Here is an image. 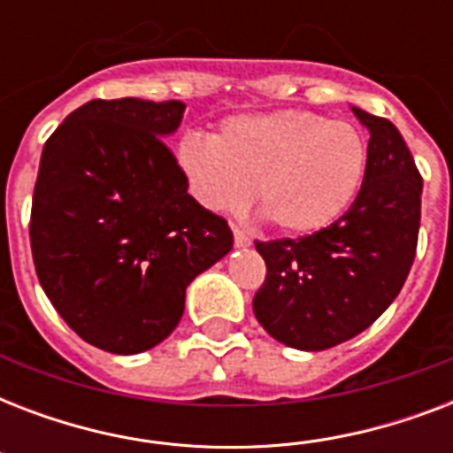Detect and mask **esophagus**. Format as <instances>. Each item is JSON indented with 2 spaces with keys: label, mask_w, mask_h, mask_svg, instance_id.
I'll return each instance as SVG.
<instances>
[{
  "label": "esophagus",
  "mask_w": 453,
  "mask_h": 453,
  "mask_svg": "<svg viewBox=\"0 0 453 453\" xmlns=\"http://www.w3.org/2000/svg\"><path fill=\"white\" fill-rule=\"evenodd\" d=\"M233 237H234V247H249V244H251V240H249L247 234L242 233V230H237V227L233 230Z\"/></svg>",
  "instance_id": "obj_1"
}]
</instances>
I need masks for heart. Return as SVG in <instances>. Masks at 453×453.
<instances>
[{
  "mask_svg": "<svg viewBox=\"0 0 453 453\" xmlns=\"http://www.w3.org/2000/svg\"><path fill=\"white\" fill-rule=\"evenodd\" d=\"M176 164L199 204L234 213L256 202L282 233L312 234L343 216L366 169L352 124L301 110L227 119L213 141L185 136Z\"/></svg>",
  "mask_w": 453,
  "mask_h": 453,
  "instance_id": "heart-1",
  "label": "heart"
}]
</instances>
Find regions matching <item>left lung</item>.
Masks as SVG:
<instances>
[{
  "label": "left lung",
  "mask_w": 453,
  "mask_h": 453,
  "mask_svg": "<svg viewBox=\"0 0 453 453\" xmlns=\"http://www.w3.org/2000/svg\"><path fill=\"white\" fill-rule=\"evenodd\" d=\"M369 131L365 180L350 209L298 240L256 242L268 265L254 315L280 343L326 350L397 298L416 256L423 180L393 122L352 108Z\"/></svg>",
  "instance_id": "1"
}]
</instances>
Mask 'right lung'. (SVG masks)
Segmentation results:
<instances>
[{"label":"right lung","mask_w":453,"mask_h":453,"mask_svg":"<svg viewBox=\"0 0 453 453\" xmlns=\"http://www.w3.org/2000/svg\"><path fill=\"white\" fill-rule=\"evenodd\" d=\"M183 112L180 101H88L42 150L30 219L39 284L101 350L162 343L192 280L233 249L227 223L188 195L164 143Z\"/></svg>","instance_id":"1"}]
</instances>
